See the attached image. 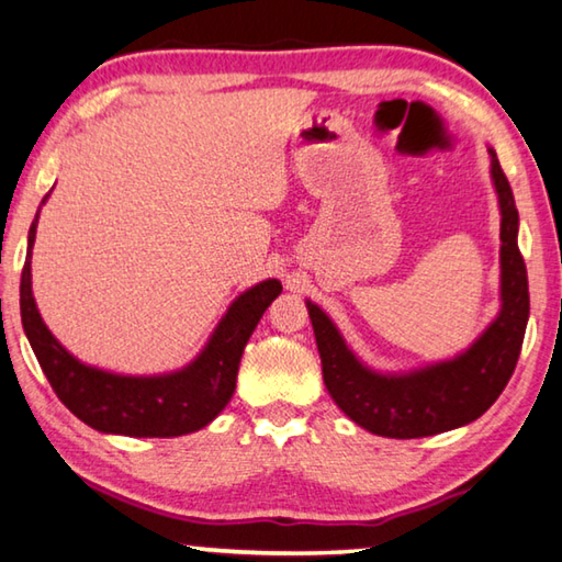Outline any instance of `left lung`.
Listing matches in <instances>:
<instances>
[{
    "label": "left lung",
    "mask_w": 562,
    "mask_h": 562,
    "mask_svg": "<svg viewBox=\"0 0 562 562\" xmlns=\"http://www.w3.org/2000/svg\"><path fill=\"white\" fill-rule=\"evenodd\" d=\"M488 154L501 205V312L469 349L412 372H374L347 347L335 322L307 300L327 392L361 429L389 439H422L459 429L488 412L516 369L530 315L528 274L518 250L513 190L496 150L488 148Z\"/></svg>",
    "instance_id": "obj_1"
}]
</instances>
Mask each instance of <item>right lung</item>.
<instances>
[{
  "label": "right lung",
  "instance_id": "right-lung-1",
  "mask_svg": "<svg viewBox=\"0 0 562 562\" xmlns=\"http://www.w3.org/2000/svg\"><path fill=\"white\" fill-rule=\"evenodd\" d=\"M36 221H40V213L30 227V252L22 270L19 307H22L26 339L61 404L91 429L136 436V439H170V436L193 434L211 424L233 398L243 349L265 310L282 292V284L278 280H265L245 290L227 307L201 355L183 369L156 376L103 372L69 355L36 310L32 294Z\"/></svg>",
  "mask_w": 562,
  "mask_h": 562
}]
</instances>
